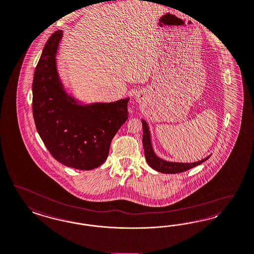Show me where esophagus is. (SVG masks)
Masks as SVG:
<instances>
[{
  "mask_svg": "<svg viewBox=\"0 0 254 254\" xmlns=\"http://www.w3.org/2000/svg\"><path fill=\"white\" fill-rule=\"evenodd\" d=\"M135 100L138 102V103H142V101L144 100V98H143V96L140 93H138V94H136V96H135Z\"/></svg>",
  "mask_w": 254,
  "mask_h": 254,
  "instance_id": "1",
  "label": "esophagus"
}]
</instances>
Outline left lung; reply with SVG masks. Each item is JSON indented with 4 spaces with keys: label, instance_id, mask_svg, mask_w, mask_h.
<instances>
[{
    "label": "left lung",
    "instance_id": "obj_1",
    "mask_svg": "<svg viewBox=\"0 0 254 254\" xmlns=\"http://www.w3.org/2000/svg\"><path fill=\"white\" fill-rule=\"evenodd\" d=\"M141 124H142V129H143V136H142V144L144 148V156L145 159L148 163L149 166L153 168L154 170L158 171L159 173L162 174H178V173H183L193 167L198 166L207 160L210 156L206 157L203 159L197 162H192V163H181V162H172V161H167L163 160L162 158H158V156L155 154L154 149L152 146L151 142V135L149 131V127L146 121L141 119Z\"/></svg>",
    "mask_w": 254,
    "mask_h": 254
}]
</instances>
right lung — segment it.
Wrapping results in <instances>:
<instances>
[{
    "label": "right lung",
    "mask_w": 254,
    "mask_h": 254,
    "mask_svg": "<svg viewBox=\"0 0 254 254\" xmlns=\"http://www.w3.org/2000/svg\"><path fill=\"white\" fill-rule=\"evenodd\" d=\"M63 31L45 45L33 80V114L40 138L64 166L89 171L108 158L114 135L128 118L129 98L81 105L68 95L59 77L56 55Z\"/></svg>",
    "instance_id": "obj_1"
}]
</instances>
